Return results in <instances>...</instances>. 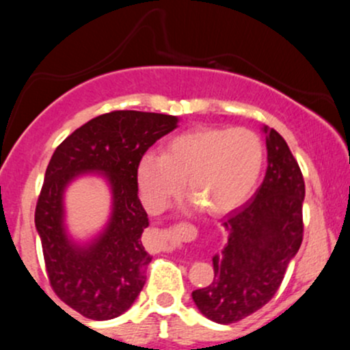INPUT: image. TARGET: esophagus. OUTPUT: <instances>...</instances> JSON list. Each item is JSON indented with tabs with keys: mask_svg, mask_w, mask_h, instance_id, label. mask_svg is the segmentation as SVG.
<instances>
[{
	"mask_svg": "<svg viewBox=\"0 0 350 350\" xmlns=\"http://www.w3.org/2000/svg\"><path fill=\"white\" fill-rule=\"evenodd\" d=\"M159 237H161V240L164 242V247H163V250H170V248L172 247V240H171V237H170V234H166V232H159Z\"/></svg>",
	"mask_w": 350,
	"mask_h": 350,
	"instance_id": "obj_1",
	"label": "esophagus"
}]
</instances>
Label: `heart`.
Listing matches in <instances>:
<instances>
[{"instance_id":"heart-1","label":"heart","mask_w":350,"mask_h":350,"mask_svg":"<svg viewBox=\"0 0 350 350\" xmlns=\"http://www.w3.org/2000/svg\"><path fill=\"white\" fill-rule=\"evenodd\" d=\"M265 148L248 128L202 126L171 138L163 156L148 152L138 163L142 202L159 214L183 192L208 215H226L250 198L263 167Z\"/></svg>"}]
</instances>
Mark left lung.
Masks as SVG:
<instances>
[{
	"label": "left lung",
	"instance_id": "left-lung-1",
	"mask_svg": "<svg viewBox=\"0 0 350 350\" xmlns=\"http://www.w3.org/2000/svg\"><path fill=\"white\" fill-rule=\"evenodd\" d=\"M262 130L268 151L262 186L222 224L227 243L212 258L214 281L192 291L199 311L219 324L237 323L263 308L303 242V174L283 136L273 128Z\"/></svg>",
	"mask_w": 350,
	"mask_h": 350
}]
</instances>
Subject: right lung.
Listing matches in <instances>:
<instances>
[{
  "instance_id": "right-lung-1",
  "label": "right lung",
  "mask_w": 350,
  "mask_h": 350,
  "mask_svg": "<svg viewBox=\"0 0 350 350\" xmlns=\"http://www.w3.org/2000/svg\"><path fill=\"white\" fill-rule=\"evenodd\" d=\"M178 122L172 115L110 111L77 128L52 154L34 222L52 290L88 319L123 314L143 290L151 255L144 250L142 235L150 222L138 198L136 170L144 152L178 128ZM87 172L107 179L112 215L92 243L80 245L66 235L63 192Z\"/></svg>"
}]
</instances>
